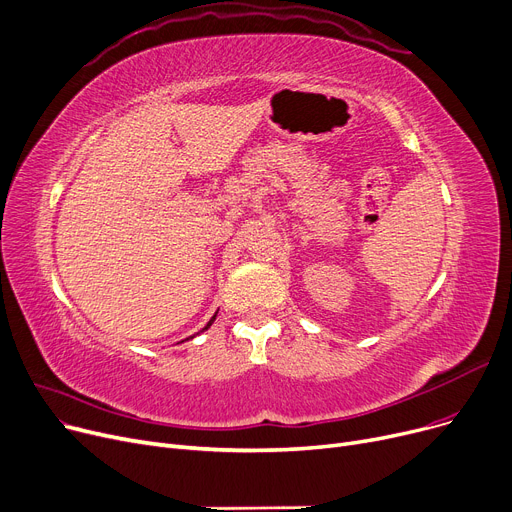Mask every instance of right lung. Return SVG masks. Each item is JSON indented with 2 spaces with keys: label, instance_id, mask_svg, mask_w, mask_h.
Segmentation results:
<instances>
[{
  "label": "right lung",
  "instance_id": "1",
  "mask_svg": "<svg viewBox=\"0 0 512 512\" xmlns=\"http://www.w3.org/2000/svg\"><path fill=\"white\" fill-rule=\"evenodd\" d=\"M213 319H215V315H213V317H211V319H209V324H207V326H205V328H203V330H207V328H209V326H211V324H213Z\"/></svg>",
  "mask_w": 512,
  "mask_h": 512
}]
</instances>
